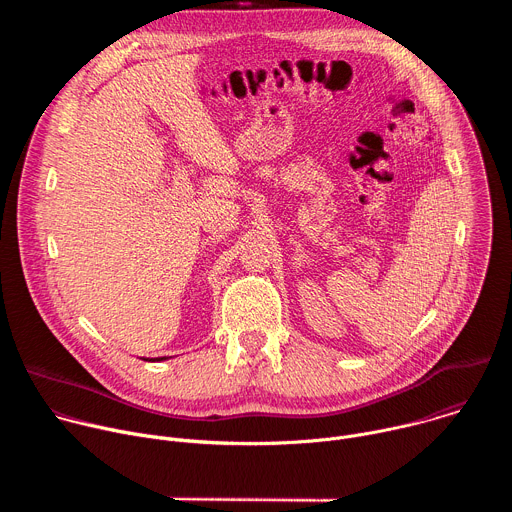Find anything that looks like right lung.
<instances>
[{
  "label": "right lung",
  "mask_w": 512,
  "mask_h": 512,
  "mask_svg": "<svg viewBox=\"0 0 512 512\" xmlns=\"http://www.w3.org/2000/svg\"><path fill=\"white\" fill-rule=\"evenodd\" d=\"M143 360H148V358H143ZM154 360V358H152ZM156 360H166V356H162V358H156Z\"/></svg>",
  "instance_id": "right-lung-1"
}]
</instances>
